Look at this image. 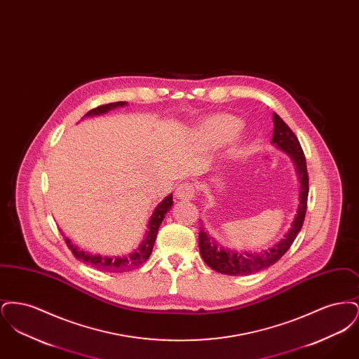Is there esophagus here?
Instances as JSON below:
<instances>
[{
	"instance_id": "esophagus-1",
	"label": "esophagus",
	"mask_w": 359,
	"mask_h": 359,
	"mask_svg": "<svg viewBox=\"0 0 359 359\" xmlns=\"http://www.w3.org/2000/svg\"><path fill=\"white\" fill-rule=\"evenodd\" d=\"M176 198L180 199V201H191L195 195V187L191 184V183H183V184H179L176 188V192H175Z\"/></svg>"
}]
</instances>
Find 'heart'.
Returning a JSON list of instances; mask_svg holds the SVG:
<instances>
[{"label": "heart", "mask_w": 359, "mask_h": 359, "mask_svg": "<svg viewBox=\"0 0 359 359\" xmlns=\"http://www.w3.org/2000/svg\"><path fill=\"white\" fill-rule=\"evenodd\" d=\"M239 125V121L233 116H214L202 123L201 136L208 144L218 145L234 136L238 132Z\"/></svg>", "instance_id": "obj_1"}]
</instances>
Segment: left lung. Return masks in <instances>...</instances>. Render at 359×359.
<instances>
[{"mask_svg":"<svg viewBox=\"0 0 359 359\" xmlns=\"http://www.w3.org/2000/svg\"><path fill=\"white\" fill-rule=\"evenodd\" d=\"M273 138L274 144L278 149L290 154L292 161L294 163L296 171L300 180V203L297 207V214L294 221L292 222L288 233L284 238L280 239L271 249L264 250L261 253H249V252H236L231 249H224L215 242V239L210 237V234L201 226L199 231V250L205 264L222 274L229 276H248L256 273L271 265L276 264L281 257L287 253L290 245L302 230L307 212L308 201V171L306 156L302 149V145L292 132L290 126L273 113Z\"/></svg>","mask_w":359,"mask_h":359,"instance_id":"8db88e82","label":"left lung"}]
</instances>
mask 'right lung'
<instances>
[{"label":"right lung","instance_id":"obj_1","mask_svg":"<svg viewBox=\"0 0 359 359\" xmlns=\"http://www.w3.org/2000/svg\"><path fill=\"white\" fill-rule=\"evenodd\" d=\"M126 102H114L107 103L98 106L95 109H91L88 113H86L85 117L90 116H100L103 113H107L109 110H113L116 107L125 106ZM172 194H170L165 199H163V202L154 208V214L148 222V229L145 231V237L142 239V242L140 243V246L137 248L135 252L122 257H107L98 256V255H90L87 252L81 250L79 248H76V245H72L69 238H65L69 250L72 252L74 257L82 262H85L87 265L100 269L102 272H111V273H122V272H128L132 271L137 266H141L144 262H147V259L151 256L152 249H154V241L157 237V231L158 227L163 222V219L165 218V214L171 210Z\"/></svg>","mask_w":359,"mask_h":359}]
</instances>
